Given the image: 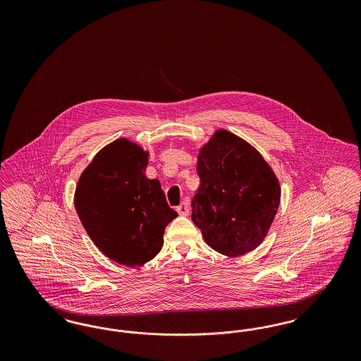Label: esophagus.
<instances>
[{
  "mask_svg": "<svg viewBox=\"0 0 361 361\" xmlns=\"http://www.w3.org/2000/svg\"><path fill=\"white\" fill-rule=\"evenodd\" d=\"M177 212L181 215V216H188L189 215V206L187 202L181 203L180 206L177 207Z\"/></svg>",
  "mask_w": 361,
  "mask_h": 361,
  "instance_id": "1",
  "label": "esophagus"
}]
</instances>
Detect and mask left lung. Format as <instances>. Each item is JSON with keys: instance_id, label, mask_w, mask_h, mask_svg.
<instances>
[{"instance_id": "left-lung-1", "label": "left lung", "mask_w": 361, "mask_h": 361, "mask_svg": "<svg viewBox=\"0 0 361 361\" xmlns=\"http://www.w3.org/2000/svg\"><path fill=\"white\" fill-rule=\"evenodd\" d=\"M200 187L192 221L203 238L227 257L255 250L267 237L280 204V184L257 150L218 130L197 155Z\"/></svg>"}]
</instances>
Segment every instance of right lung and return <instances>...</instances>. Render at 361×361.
<instances>
[{
	"instance_id": "obj_1",
	"label": "right lung",
	"mask_w": 361,
	"mask_h": 361,
	"mask_svg": "<svg viewBox=\"0 0 361 361\" xmlns=\"http://www.w3.org/2000/svg\"><path fill=\"white\" fill-rule=\"evenodd\" d=\"M147 152L121 137L106 145L81 174L74 206L90 240L127 267L154 258L165 227L177 216L159 181L145 176Z\"/></svg>"
}]
</instances>
